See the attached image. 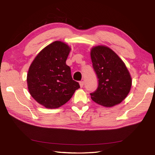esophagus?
Instances as JSON below:
<instances>
[{
  "mask_svg": "<svg viewBox=\"0 0 155 155\" xmlns=\"http://www.w3.org/2000/svg\"><path fill=\"white\" fill-rule=\"evenodd\" d=\"M80 85L81 87H83L84 85V81H81L80 82Z\"/></svg>",
  "mask_w": 155,
  "mask_h": 155,
  "instance_id": "34e87169",
  "label": "esophagus"
}]
</instances>
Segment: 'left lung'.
<instances>
[{"label":"left lung","instance_id":"8db88e82","mask_svg":"<svg viewBox=\"0 0 155 155\" xmlns=\"http://www.w3.org/2000/svg\"><path fill=\"white\" fill-rule=\"evenodd\" d=\"M93 68L98 79V86L91 93L96 104L110 107L126 98L132 80L125 64L117 54L105 46L94 47L91 50Z\"/></svg>","mask_w":155,"mask_h":155}]
</instances>
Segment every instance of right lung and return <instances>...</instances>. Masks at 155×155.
I'll use <instances>...</instances> for the list:
<instances>
[{
    "label": "right lung",
    "instance_id": "obj_1",
    "mask_svg": "<svg viewBox=\"0 0 155 155\" xmlns=\"http://www.w3.org/2000/svg\"><path fill=\"white\" fill-rule=\"evenodd\" d=\"M71 48L66 44L55 41L34 58L27 74L31 96L46 108L55 109L67 103L80 87L73 80L66 60Z\"/></svg>",
    "mask_w": 155,
    "mask_h": 155
}]
</instances>
